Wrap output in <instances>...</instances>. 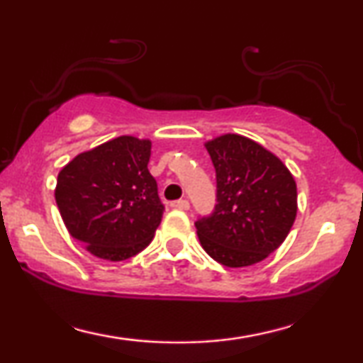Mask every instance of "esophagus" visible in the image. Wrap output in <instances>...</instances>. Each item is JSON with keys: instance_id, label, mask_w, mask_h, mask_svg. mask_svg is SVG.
<instances>
[{"instance_id": "1", "label": "esophagus", "mask_w": 363, "mask_h": 363, "mask_svg": "<svg viewBox=\"0 0 363 363\" xmlns=\"http://www.w3.org/2000/svg\"><path fill=\"white\" fill-rule=\"evenodd\" d=\"M172 208H177V210H188V208H190V203H188V200H178L172 203Z\"/></svg>"}]
</instances>
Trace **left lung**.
Wrapping results in <instances>:
<instances>
[{
    "label": "left lung",
    "instance_id": "8db88e82",
    "mask_svg": "<svg viewBox=\"0 0 363 363\" xmlns=\"http://www.w3.org/2000/svg\"><path fill=\"white\" fill-rule=\"evenodd\" d=\"M216 170V208L195 223L208 255L228 267L266 259L289 235L297 188L279 157L251 138L225 133L205 142Z\"/></svg>",
    "mask_w": 363,
    "mask_h": 363
}]
</instances>
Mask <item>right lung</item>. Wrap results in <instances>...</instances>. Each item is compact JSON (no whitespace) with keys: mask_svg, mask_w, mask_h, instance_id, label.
Here are the masks:
<instances>
[{"mask_svg":"<svg viewBox=\"0 0 363 363\" xmlns=\"http://www.w3.org/2000/svg\"><path fill=\"white\" fill-rule=\"evenodd\" d=\"M150 155L148 138L121 135L79 153L59 172V213L91 255L123 261L155 236L163 205L147 167Z\"/></svg>","mask_w":363,"mask_h":363,"instance_id":"add662e5","label":"right lung"}]
</instances>
